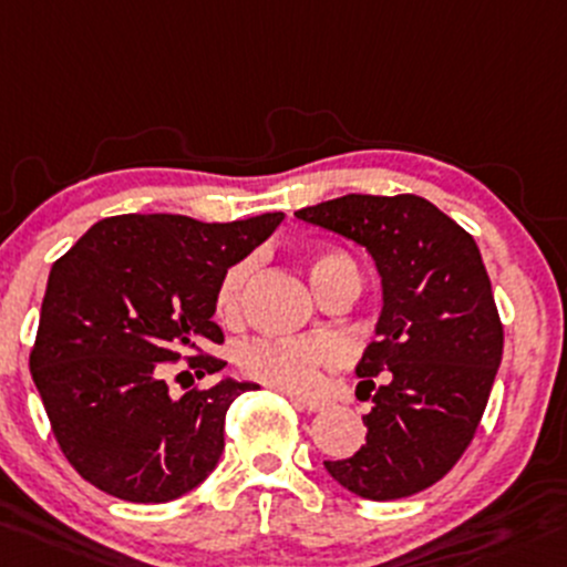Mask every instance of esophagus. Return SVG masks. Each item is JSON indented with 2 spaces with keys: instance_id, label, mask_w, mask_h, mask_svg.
I'll list each match as a JSON object with an SVG mask.
<instances>
[{
  "instance_id": "34e87169",
  "label": "esophagus",
  "mask_w": 567,
  "mask_h": 567,
  "mask_svg": "<svg viewBox=\"0 0 567 567\" xmlns=\"http://www.w3.org/2000/svg\"><path fill=\"white\" fill-rule=\"evenodd\" d=\"M290 402L296 404V408L307 410V413H318V410L326 408V402H320V399H303V396H290Z\"/></svg>"
}]
</instances>
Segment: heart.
<instances>
[{"label":"heart","instance_id":"1","mask_svg":"<svg viewBox=\"0 0 567 567\" xmlns=\"http://www.w3.org/2000/svg\"><path fill=\"white\" fill-rule=\"evenodd\" d=\"M350 264L337 252H320L312 258V282L315 288L333 266ZM249 279V260L234 264L223 274L214 296V309L223 323H236L241 315L244 285ZM342 361V344L326 337L309 339H255L238 350V367L252 380L271 385L293 396H309L320 389L323 369Z\"/></svg>","mask_w":567,"mask_h":567}]
</instances>
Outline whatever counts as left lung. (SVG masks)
Segmentation results:
<instances>
[{
	"instance_id": "left-lung-1",
	"label": "left lung",
	"mask_w": 567,
	"mask_h": 567,
	"mask_svg": "<svg viewBox=\"0 0 567 567\" xmlns=\"http://www.w3.org/2000/svg\"><path fill=\"white\" fill-rule=\"evenodd\" d=\"M296 217L361 244L383 288L374 333L355 374L374 408L367 443L323 462L363 499H399L437 484L484 415L503 361V323L478 244L419 195H342ZM390 372V383L372 377Z\"/></svg>"
}]
</instances>
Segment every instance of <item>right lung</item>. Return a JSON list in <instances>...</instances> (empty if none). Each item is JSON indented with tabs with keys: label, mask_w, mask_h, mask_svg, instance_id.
<instances>
[{
	"label": "right lung",
	"mask_w": 567,
	"mask_h": 567,
	"mask_svg": "<svg viewBox=\"0 0 567 567\" xmlns=\"http://www.w3.org/2000/svg\"><path fill=\"white\" fill-rule=\"evenodd\" d=\"M282 219L122 214L92 225L51 266L29 369L81 478L127 503H168L217 467L225 413L258 385L223 378L176 399L165 372L200 342H223L212 320L219 279ZM189 367L206 378L225 361L189 355Z\"/></svg>",
	"instance_id": "right-lung-1"
}]
</instances>
